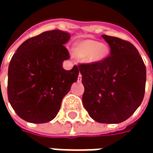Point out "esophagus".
I'll use <instances>...</instances> for the list:
<instances>
[{
  "instance_id": "34e87169",
  "label": "esophagus",
  "mask_w": 153,
  "mask_h": 153,
  "mask_svg": "<svg viewBox=\"0 0 153 153\" xmlns=\"http://www.w3.org/2000/svg\"><path fill=\"white\" fill-rule=\"evenodd\" d=\"M81 79H82V75H81V73H79V75H78V81H81Z\"/></svg>"
}]
</instances>
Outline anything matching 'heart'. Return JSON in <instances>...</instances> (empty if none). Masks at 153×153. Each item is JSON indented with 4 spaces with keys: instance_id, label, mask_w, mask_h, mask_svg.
<instances>
[{
    "instance_id": "b5f03b06",
    "label": "heart",
    "mask_w": 153,
    "mask_h": 153,
    "mask_svg": "<svg viewBox=\"0 0 153 153\" xmlns=\"http://www.w3.org/2000/svg\"><path fill=\"white\" fill-rule=\"evenodd\" d=\"M76 54L86 62L96 63L102 62L108 53V48L105 44L100 43L93 39H85L80 41L76 46Z\"/></svg>"
}]
</instances>
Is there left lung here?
I'll return each mask as SVG.
<instances>
[{
    "label": "left lung",
    "instance_id": "obj_1",
    "mask_svg": "<svg viewBox=\"0 0 153 153\" xmlns=\"http://www.w3.org/2000/svg\"><path fill=\"white\" fill-rule=\"evenodd\" d=\"M111 53L102 62L80 64L85 86L83 104L100 123H120L129 118L144 96L146 68L130 42L102 35Z\"/></svg>",
    "mask_w": 153,
    "mask_h": 153
}]
</instances>
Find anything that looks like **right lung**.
<instances>
[{
	"label": "right lung",
	"mask_w": 153,
	"mask_h": 153,
	"mask_svg": "<svg viewBox=\"0 0 153 153\" xmlns=\"http://www.w3.org/2000/svg\"><path fill=\"white\" fill-rule=\"evenodd\" d=\"M70 34L53 30L25 40L11 58L8 98L16 114L32 123H45L58 114L62 99L76 82L79 68H62L69 59L65 48Z\"/></svg>",
	"instance_id": "obj_1"
}]
</instances>
